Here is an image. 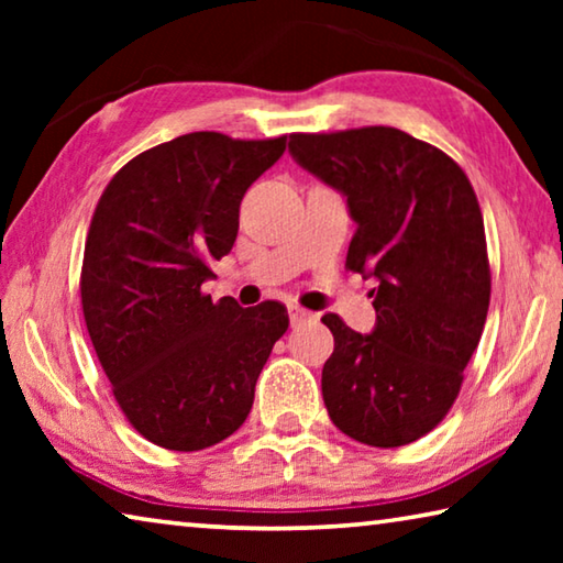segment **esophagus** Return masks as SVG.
Listing matches in <instances>:
<instances>
[{
  "label": "esophagus",
  "instance_id": "obj_1",
  "mask_svg": "<svg viewBox=\"0 0 563 563\" xmlns=\"http://www.w3.org/2000/svg\"><path fill=\"white\" fill-rule=\"evenodd\" d=\"M288 312H290V322H292V325H300V322H308V320L312 318V312L300 308V305H290Z\"/></svg>",
  "mask_w": 563,
  "mask_h": 563
}]
</instances>
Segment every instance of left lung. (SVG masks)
<instances>
[{"label": "left lung", "mask_w": 563, "mask_h": 563, "mask_svg": "<svg viewBox=\"0 0 563 563\" xmlns=\"http://www.w3.org/2000/svg\"><path fill=\"white\" fill-rule=\"evenodd\" d=\"M298 164L347 198V268L373 275L375 330L335 312L322 399L340 432L402 446L432 432L462 389L487 322L492 273L479 201L456 161L393 126L290 133Z\"/></svg>", "instance_id": "obj_1"}]
</instances>
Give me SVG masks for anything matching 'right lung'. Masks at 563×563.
<instances>
[{"mask_svg":"<svg viewBox=\"0 0 563 563\" xmlns=\"http://www.w3.org/2000/svg\"><path fill=\"white\" fill-rule=\"evenodd\" d=\"M285 139L194 131L131 158L93 211L81 265L91 345L121 412L148 442L198 452L231 437L288 310L211 300V263L231 253L245 190Z\"/></svg>","mask_w":563,"mask_h":563,"instance_id":"obj_1","label":"right lung"}]
</instances>
